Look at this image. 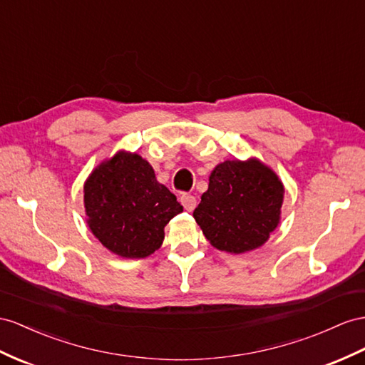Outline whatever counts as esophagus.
Masks as SVG:
<instances>
[{
    "label": "esophagus",
    "mask_w": 365,
    "mask_h": 365,
    "mask_svg": "<svg viewBox=\"0 0 365 365\" xmlns=\"http://www.w3.org/2000/svg\"><path fill=\"white\" fill-rule=\"evenodd\" d=\"M180 202L186 211H192L195 208V205H197V199H195L192 194H182Z\"/></svg>",
    "instance_id": "1"
}]
</instances>
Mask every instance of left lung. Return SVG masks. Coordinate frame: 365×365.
<instances>
[{"label":"left lung","mask_w":365,"mask_h":365,"mask_svg":"<svg viewBox=\"0 0 365 365\" xmlns=\"http://www.w3.org/2000/svg\"><path fill=\"white\" fill-rule=\"evenodd\" d=\"M284 186L257 160L214 168L192 216L212 247L240 255L265 244L279 223Z\"/></svg>","instance_id":"left-lung-1"}]
</instances>
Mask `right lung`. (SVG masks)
<instances>
[{"label": "right lung", "mask_w": 365, "mask_h": 365, "mask_svg": "<svg viewBox=\"0 0 365 365\" xmlns=\"http://www.w3.org/2000/svg\"><path fill=\"white\" fill-rule=\"evenodd\" d=\"M85 208L93 236L129 259L160 248L165 225L183 211L175 195L155 180L153 166L128 153H118L89 175Z\"/></svg>", "instance_id": "add662e5"}]
</instances>
